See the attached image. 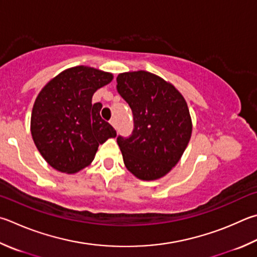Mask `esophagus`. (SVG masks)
Here are the masks:
<instances>
[{
	"label": "esophagus",
	"mask_w": 257,
	"mask_h": 257,
	"mask_svg": "<svg viewBox=\"0 0 257 257\" xmlns=\"http://www.w3.org/2000/svg\"><path fill=\"white\" fill-rule=\"evenodd\" d=\"M110 123H111V124H112V125H113V127L115 128V125H116V122H115V119H114V118H112V119H111V120H110Z\"/></svg>",
	"instance_id": "esophagus-1"
}]
</instances>
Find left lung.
<instances>
[{
    "label": "left lung",
    "mask_w": 257,
    "mask_h": 257,
    "mask_svg": "<svg viewBox=\"0 0 257 257\" xmlns=\"http://www.w3.org/2000/svg\"><path fill=\"white\" fill-rule=\"evenodd\" d=\"M116 91L134 118L132 135L116 137L124 165L141 180L160 179L177 164L189 144L188 104L173 85L145 71L119 74Z\"/></svg>",
    "instance_id": "1"
}]
</instances>
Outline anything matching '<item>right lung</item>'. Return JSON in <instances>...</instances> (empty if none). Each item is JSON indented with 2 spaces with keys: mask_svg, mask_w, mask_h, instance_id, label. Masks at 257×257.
I'll return each instance as SVG.
<instances>
[{
  "mask_svg": "<svg viewBox=\"0 0 257 257\" xmlns=\"http://www.w3.org/2000/svg\"><path fill=\"white\" fill-rule=\"evenodd\" d=\"M112 81V74L86 66L66 69L37 96L31 114V134L50 166L75 173L94 160L100 144L116 136L101 118V103L92 104L97 88Z\"/></svg>",
  "mask_w": 257,
  "mask_h": 257,
  "instance_id": "right-lung-1",
  "label": "right lung"
}]
</instances>
